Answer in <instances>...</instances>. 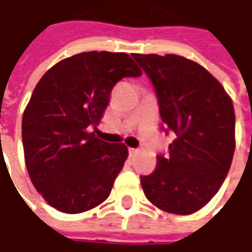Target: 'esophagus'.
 <instances>
[{"label":"esophagus","mask_w":252,"mask_h":252,"mask_svg":"<svg viewBox=\"0 0 252 252\" xmlns=\"http://www.w3.org/2000/svg\"><path fill=\"white\" fill-rule=\"evenodd\" d=\"M137 149H129V156H130V157H134V156H136V154H137Z\"/></svg>","instance_id":"34e87169"}]
</instances>
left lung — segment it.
<instances>
[{
	"instance_id": "left-lung-1",
	"label": "left lung",
	"mask_w": 252,
	"mask_h": 252,
	"mask_svg": "<svg viewBox=\"0 0 252 252\" xmlns=\"http://www.w3.org/2000/svg\"><path fill=\"white\" fill-rule=\"evenodd\" d=\"M157 94L168 134V156L141 175L146 198L161 210L190 215L213 198L226 179L236 147V115L221 84L200 64L177 54H133Z\"/></svg>"
}]
</instances>
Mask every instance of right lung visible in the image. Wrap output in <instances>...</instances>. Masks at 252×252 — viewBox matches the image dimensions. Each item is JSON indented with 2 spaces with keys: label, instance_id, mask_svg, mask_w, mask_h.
<instances>
[{
  "label": "right lung",
  "instance_id": "1",
  "mask_svg": "<svg viewBox=\"0 0 252 252\" xmlns=\"http://www.w3.org/2000/svg\"><path fill=\"white\" fill-rule=\"evenodd\" d=\"M140 75L129 54L87 52L40 78L24 112L22 143L31 181L50 206L73 215L109 196L129 151L90 129L103 116L115 84Z\"/></svg>",
  "mask_w": 252,
  "mask_h": 252
}]
</instances>
